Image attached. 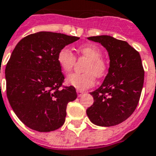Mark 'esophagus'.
Returning <instances> with one entry per match:
<instances>
[{"label": "esophagus", "mask_w": 156, "mask_h": 156, "mask_svg": "<svg viewBox=\"0 0 156 156\" xmlns=\"http://www.w3.org/2000/svg\"><path fill=\"white\" fill-rule=\"evenodd\" d=\"M76 92H77V94H78V97H80V96L82 95L83 94H84V92L81 90H77Z\"/></svg>", "instance_id": "34e87169"}]
</instances>
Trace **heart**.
<instances>
[{
  "label": "heart",
  "mask_w": 156,
  "mask_h": 156,
  "mask_svg": "<svg viewBox=\"0 0 156 156\" xmlns=\"http://www.w3.org/2000/svg\"><path fill=\"white\" fill-rule=\"evenodd\" d=\"M77 51L80 56L89 59L85 66V73H72L66 77V81L68 85L80 90H85L93 86L95 82V76L101 78L105 75L107 66L102 60L101 50L94 45H84L78 48ZM57 62L64 72L68 73L72 70L76 63V57L68 48L61 49L57 57Z\"/></svg>",
  "instance_id": "heart-1"
}]
</instances>
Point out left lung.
I'll return each mask as SVG.
<instances>
[{
  "mask_svg": "<svg viewBox=\"0 0 156 156\" xmlns=\"http://www.w3.org/2000/svg\"><path fill=\"white\" fill-rule=\"evenodd\" d=\"M88 39L105 47L110 63L103 84L90 92L94 104L88 108L86 113L97 126H115L129 118L139 103L145 73L140 56L127 42L108 35Z\"/></svg>",
  "mask_w": 156,
  "mask_h": 156,
  "instance_id": "obj_1",
  "label": "left lung"
}]
</instances>
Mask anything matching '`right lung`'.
<instances>
[{
    "mask_svg": "<svg viewBox=\"0 0 156 156\" xmlns=\"http://www.w3.org/2000/svg\"><path fill=\"white\" fill-rule=\"evenodd\" d=\"M78 37L38 32L22 38L5 67L6 94L16 116L35 131L48 132L65 122L66 105L77 98L73 86L64 81L57 57L61 49Z\"/></svg>",
    "mask_w": 156,
    "mask_h": 156,
    "instance_id": "add662e5",
    "label": "right lung"
}]
</instances>
